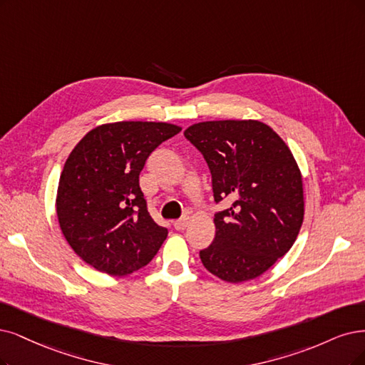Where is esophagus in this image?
Segmentation results:
<instances>
[{
	"instance_id": "obj_1",
	"label": "esophagus",
	"mask_w": 365,
	"mask_h": 365,
	"mask_svg": "<svg viewBox=\"0 0 365 365\" xmlns=\"http://www.w3.org/2000/svg\"><path fill=\"white\" fill-rule=\"evenodd\" d=\"M173 225H174L175 230H179V232H180V230H185L186 225H187V218H182V220H179V221H174Z\"/></svg>"
}]
</instances>
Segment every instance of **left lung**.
Returning <instances> with one entry per match:
<instances>
[{"label": "left lung", "instance_id": "8db88e82", "mask_svg": "<svg viewBox=\"0 0 365 365\" xmlns=\"http://www.w3.org/2000/svg\"><path fill=\"white\" fill-rule=\"evenodd\" d=\"M185 138L203 155L212 174L217 233L200 251L210 274L227 282L260 277L284 255L304 221L302 175L286 143L257 120L203 121Z\"/></svg>", "mask_w": 365, "mask_h": 365}]
</instances>
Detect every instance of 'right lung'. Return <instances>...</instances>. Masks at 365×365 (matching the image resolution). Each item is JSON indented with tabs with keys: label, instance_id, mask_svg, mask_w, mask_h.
<instances>
[{
	"label": "right lung",
	"instance_id": "obj_1",
	"mask_svg": "<svg viewBox=\"0 0 365 365\" xmlns=\"http://www.w3.org/2000/svg\"><path fill=\"white\" fill-rule=\"evenodd\" d=\"M182 129L155 121H117L90 130L67 158L57 217L72 250L110 275H128L155 257L168 230L147 210L140 173L158 145Z\"/></svg>",
	"mask_w": 365,
	"mask_h": 365
}]
</instances>
